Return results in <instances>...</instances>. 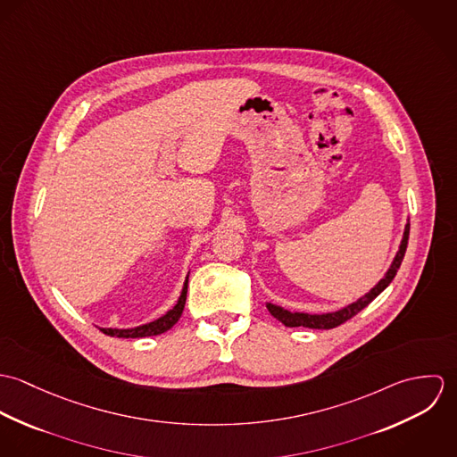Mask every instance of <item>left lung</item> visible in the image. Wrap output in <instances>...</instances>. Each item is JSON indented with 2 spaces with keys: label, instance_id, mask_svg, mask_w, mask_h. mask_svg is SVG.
<instances>
[{
  "label": "left lung",
  "instance_id": "obj_1",
  "mask_svg": "<svg viewBox=\"0 0 457 457\" xmlns=\"http://www.w3.org/2000/svg\"><path fill=\"white\" fill-rule=\"evenodd\" d=\"M408 236H410V223L404 225V232H403V239H401V245H399V250L392 261L389 270L386 272V276L366 294L362 295L361 299H357L355 303L337 310V312H330V313H322V315H312V313H301V312H288V310H283L281 306H276V304H270L267 303V310L269 313L279 320L283 326L287 327H310V328H332V327L341 326L345 324L346 320H350L352 317H355L359 312H362L375 297H378L389 285H391L403 257H404V252H406V245H408Z\"/></svg>",
  "mask_w": 457,
  "mask_h": 457
}]
</instances>
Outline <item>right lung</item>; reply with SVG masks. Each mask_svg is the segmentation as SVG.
<instances>
[{
  "instance_id": "right-lung-1",
  "label": "right lung",
  "mask_w": 457,
  "mask_h": 457,
  "mask_svg": "<svg viewBox=\"0 0 457 457\" xmlns=\"http://www.w3.org/2000/svg\"><path fill=\"white\" fill-rule=\"evenodd\" d=\"M187 292H188V276L185 279L181 295L176 303V306L172 310H169L163 317L144 324V326L131 327V328H112V327H100V330L107 336H116V337H145V336H156L162 332H167L169 328H172L174 324L179 320L183 310H185V303H187Z\"/></svg>"
}]
</instances>
